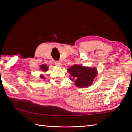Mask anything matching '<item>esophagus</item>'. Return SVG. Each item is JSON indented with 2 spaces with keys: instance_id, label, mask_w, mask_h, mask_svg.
Segmentation results:
<instances>
[{
  "instance_id": "esophagus-1",
  "label": "esophagus",
  "mask_w": 132,
  "mask_h": 132,
  "mask_svg": "<svg viewBox=\"0 0 132 132\" xmlns=\"http://www.w3.org/2000/svg\"><path fill=\"white\" fill-rule=\"evenodd\" d=\"M54 64H56V66H62V63H61L60 61H55Z\"/></svg>"
}]
</instances>
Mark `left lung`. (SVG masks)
<instances>
[{"instance_id":"obj_1","label":"left lung","mask_w":132,"mask_h":132,"mask_svg":"<svg viewBox=\"0 0 132 132\" xmlns=\"http://www.w3.org/2000/svg\"><path fill=\"white\" fill-rule=\"evenodd\" d=\"M68 72L71 75L70 79L74 81L76 86L80 88H86L91 85L97 74L96 68L78 64L69 68Z\"/></svg>"}]
</instances>
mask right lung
I'll use <instances>...</instances> for the list:
<instances>
[{
  "mask_svg": "<svg viewBox=\"0 0 132 132\" xmlns=\"http://www.w3.org/2000/svg\"><path fill=\"white\" fill-rule=\"evenodd\" d=\"M40 69L43 72H46V71H47V70H48V67L47 66L46 64H43V65H41L40 66ZM40 78L41 79H44V76H43V75H40Z\"/></svg>",
  "mask_w": 132,
  "mask_h": 132,
  "instance_id": "obj_1",
  "label": "right lung"
}]
</instances>
